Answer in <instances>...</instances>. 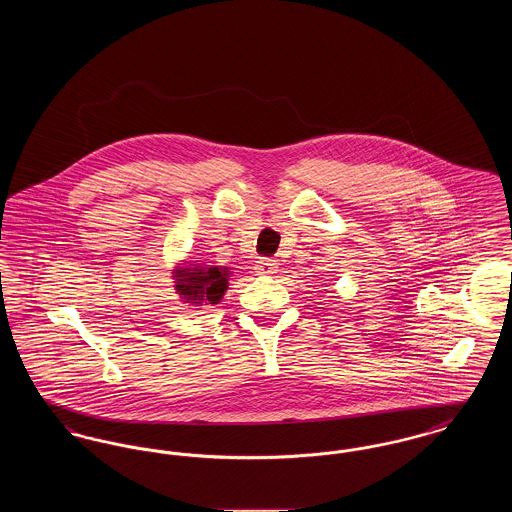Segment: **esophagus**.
Here are the masks:
<instances>
[{
    "mask_svg": "<svg viewBox=\"0 0 512 512\" xmlns=\"http://www.w3.org/2000/svg\"><path fill=\"white\" fill-rule=\"evenodd\" d=\"M257 274H261V276H270V274H274L276 270H278V263L276 261H272V259H261V261H257Z\"/></svg>",
    "mask_w": 512,
    "mask_h": 512,
    "instance_id": "1",
    "label": "esophagus"
}]
</instances>
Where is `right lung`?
I'll return each mask as SVG.
<instances>
[{
    "mask_svg": "<svg viewBox=\"0 0 512 512\" xmlns=\"http://www.w3.org/2000/svg\"><path fill=\"white\" fill-rule=\"evenodd\" d=\"M232 270L228 267L203 265L201 261L194 263H178L172 268L174 290L180 299L188 305H219L228 290V280Z\"/></svg>",
    "mask_w": 512,
    "mask_h": 512,
    "instance_id": "1",
    "label": "right lung"
}]
</instances>
